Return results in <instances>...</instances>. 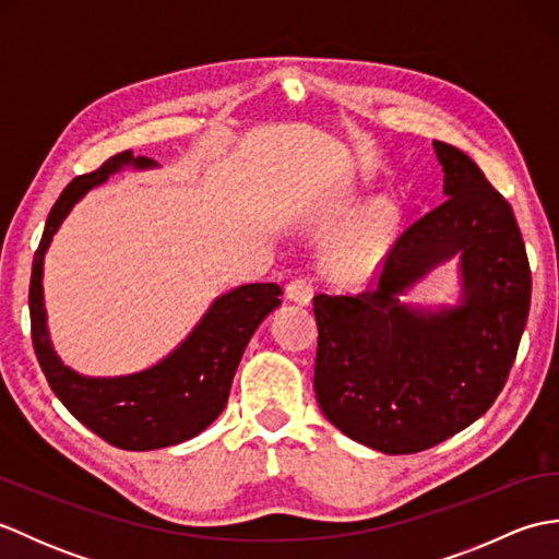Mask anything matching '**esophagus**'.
Segmentation results:
<instances>
[{"label":"esophagus","instance_id":"esophagus-1","mask_svg":"<svg viewBox=\"0 0 559 559\" xmlns=\"http://www.w3.org/2000/svg\"><path fill=\"white\" fill-rule=\"evenodd\" d=\"M286 295L288 300L298 302V305H310L312 302V295H314V288H312V281L310 278H293L288 286H286Z\"/></svg>","mask_w":559,"mask_h":559}]
</instances>
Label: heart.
<instances>
[{"instance_id": "heart-1", "label": "heart", "mask_w": 559, "mask_h": 559, "mask_svg": "<svg viewBox=\"0 0 559 559\" xmlns=\"http://www.w3.org/2000/svg\"><path fill=\"white\" fill-rule=\"evenodd\" d=\"M399 228V209L389 199H377L355 218L329 252L336 276L360 278L386 259Z\"/></svg>"}]
</instances>
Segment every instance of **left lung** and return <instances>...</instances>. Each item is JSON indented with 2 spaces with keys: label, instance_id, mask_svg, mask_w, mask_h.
I'll return each mask as SVG.
<instances>
[{
  "label": "left lung",
  "instance_id": "1",
  "mask_svg": "<svg viewBox=\"0 0 559 559\" xmlns=\"http://www.w3.org/2000/svg\"><path fill=\"white\" fill-rule=\"evenodd\" d=\"M447 201L403 233L372 290L317 295L314 394L331 425L382 454H415L485 415L512 370L531 269L512 206L466 153L432 141ZM460 259L456 306L397 295Z\"/></svg>",
  "mask_w": 559,
  "mask_h": 559
}]
</instances>
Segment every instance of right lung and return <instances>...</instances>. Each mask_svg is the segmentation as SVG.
<instances>
[{"instance_id":"obj_1","label":"right lung","mask_w":559,"mask_h":559,"mask_svg":"<svg viewBox=\"0 0 559 559\" xmlns=\"http://www.w3.org/2000/svg\"><path fill=\"white\" fill-rule=\"evenodd\" d=\"M124 168L151 170L156 160L134 158L132 151H124L96 173L71 180L59 194L33 259L31 334L47 384L79 423L117 449L151 451L187 442L218 418L249 338L281 305L283 290L276 283H247L218 295L180 346L146 370L117 377H88L71 370L55 353L47 329L45 254L71 209L93 187L105 185Z\"/></svg>"}]
</instances>
